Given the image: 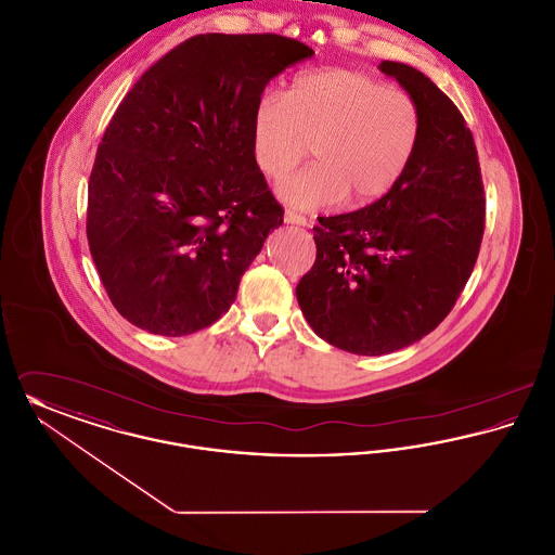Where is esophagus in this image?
<instances>
[{
    "mask_svg": "<svg viewBox=\"0 0 555 555\" xmlns=\"http://www.w3.org/2000/svg\"><path fill=\"white\" fill-rule=\"evenodd\" d=\"M285 222H287V224L306 227V224H308V218H306L304 214H297L295 210H285Z\"/></svg>",
    "mask_w": 555,
    "mask_h": 555,
    "instance_id": "34e87169",
    "label": "esophagus"
}]
</instances>
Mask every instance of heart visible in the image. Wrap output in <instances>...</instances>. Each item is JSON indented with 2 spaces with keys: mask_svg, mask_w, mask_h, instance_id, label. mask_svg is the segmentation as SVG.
Listing matches in <instances>:
<instances>
[{
  "mask_svg": "<svg viewBox=\"0 0 555 555\" xmlns=\"http://www.w3.org/2000/svg\"><path fill=\"white\" fill-rule=\"evenodd\" d=\"M418 137L421 109L410 93L347 68L299 75L285 98L264 93L251 118L254 158L272 181L308 158L312 145L317 164L279 185V197L304 210L385 195Z\"/></svg>",
  "mask_w": 555,
  "mask_h": 555,
  "instance_id": "heart-1",
  "label": "heart"
}]
</instances>
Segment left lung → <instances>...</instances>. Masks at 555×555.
I'll use <instances>...</instances> for the list:
<instances>
[{"mask_svg": "<svg viewBox=\"0 0 555 555\" xmlns=\"http://www.w3.org/2000/svg\"><path fill=\"white\" fill-rule=\"evenodd\" d=\"M416 100L421 137L408 168L378 202L322 216L317 262L297 301L320 339L358 356L421 341L455 306L485 233L475 139L462 112L421 70L380 62Z\"/></svg>", "mask_w": 555, "mask_h": 555, "instance_id": "left-lung-1", "label": "left lung"}]
</instances>
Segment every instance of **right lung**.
Instances as JSON below:
<instances>
[{"label": "right lung", "mask_w": 555, "mask_h": 555, "mask_svg": "<svg viewBox=\"0 0 555 555\" xmlns=\"http://www.w3.org/2000/svg\"><path fill=\"white\" fill-rule=\"evenodd\" d=\"M314 52L289 37L195 35L114 112L89 177V251L120 317L164 337L214 324L283 208L251 150L266 85Z\"/></svg>", "instance_id": "right-lung-1"}]
</instances>
